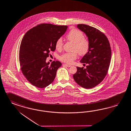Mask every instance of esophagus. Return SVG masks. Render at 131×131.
<instances>
[{
  "mask_svg": "<svg viewBox=\"0 0 131 131\" xmlns=\"http://www.w3.org/2000/svg\"><path fill=\"white\" fill-rule=\"evenodd\" d=\"M63 66H66V67H70L71 66L70 65L67 64H64Z\"/></svg>",
  "mask_w": 131,
  "mask_h": 131,
  "instance_id": "1",
  "label": "esophagus"
}]
</instances>
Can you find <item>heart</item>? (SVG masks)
<instances>
[{"label":"heart","mask_w":131,"mask_h":131,"mask_svg":"<svg viewBox=\"0 0 131 131\" xmlns=\"http://www.w3.org/2000/svg\"><path fill=\"white\" fill-rule=\"evenodd\" d=\"M67 40L74 44L72 53H67L60 57V60L67 64H71L77 57V53L80 56L87 54L90 49V42L88 39L84 37V35L81 31L77 29H72L67 36ZM63 40L61 38H59L56 43L57 49L60 50L63 47Z\"/></svg>","instance_id":"obj_1"}]
</instances>
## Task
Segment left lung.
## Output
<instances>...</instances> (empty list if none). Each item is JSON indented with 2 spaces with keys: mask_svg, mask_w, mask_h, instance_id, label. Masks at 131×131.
Instances as JSON below:
<instances>
[{
  "mask_svg": "<svg viewBox=\"0 0 131 131\" xmlns=\"http://www.w3.org/2000/svg\"><path fill=\"white\" fill-rule=\"evenodd\" d=\"M90 42L89 52L80 60L86 68L77 67L73 74L75 82L81 87L90 89L100 84L107 73L111 58V47L107 38L100 30L84 24H78Z\"/></svg>",
  "mask_w": 131,
  "mask_h": 131,
  "instance_id": "1",
  "label": "left lung"
}]
</instances>
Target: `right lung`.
I'll return each instance as SVG.
<instances>
[{"label": "right lung", "instance_id": "1", "mask_svg": "<svg viewBox=\"0 0 131 131\" xmlns=\"http://www.w3.org/2000/svg\"><path fill=\"white\" fill-rule=\"evenodd\" d=\"M67 26L41 24L33 27L22 40L19 58L21 70L27 80L35 86L47 87L56 76L62 66L58 61L51 65L46 62L51 51L56 50V43L66 32Z\"/></svg>", "mask_w": 131, "mask_h": 131}]
</instances>
